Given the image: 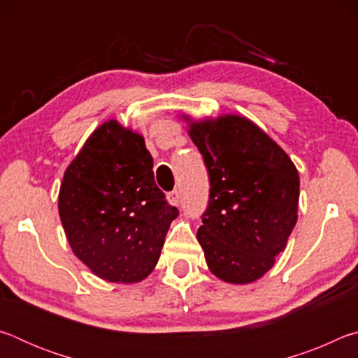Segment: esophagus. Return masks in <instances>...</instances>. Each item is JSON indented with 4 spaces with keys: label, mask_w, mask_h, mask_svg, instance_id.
Wrapping results in <instances>:
<instances>
[{
    "label": "esophagus",
    "mask_w": 358,
    "mask_h": 358,
    "mask_svg": "<svg viewBox=\"0 0 358 358\" xmlns=\"http://www.w3.org/2000/svg\"><path fill=\"white\" fill-rule=\"evenodd\" d=\"M167 201L171 202L172 205H175V207H178L180 202H181V197H180V191L173 189L167 194Z\"/></svg>",
    "instance_id": "esophagus-1"
}]
</instances>
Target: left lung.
<instances>
[{
    "instance_id": "obj_1",
    "label": "left lung",
    "mask_w": 358,
    "mask_h": 358,
    "mask_svg": "<svg viewBox=\"0 0 358 358\" xmlns=\"http://www.w3.org/2000/svg\"><path fill=\"white\" fill-rule=\"evenodd\" d=\"M189 137L208 172V205L197 240L211 273L256 281L284 251L296 222L299 172L252 121L227 115L191 123Z\"/></svg>"
}]
</instances>
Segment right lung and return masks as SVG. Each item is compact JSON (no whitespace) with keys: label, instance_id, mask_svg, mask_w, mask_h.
<instances>
[{"label":"right lung","instance_id":"obj_1","mask_svg":"<svg viewBox=\"0 0 358 358\" xmlns=\"http://www.w3.org/2000/svg\"><path fill=\"white\" fill-rule=\"evenodd\" d=\"M58 210L76 256L110 282L147 278L180 213L156 185L143 137L115 120L101 124L66 169Z\"/></svg>","mask_w":358,"mask_h":358}]
</instances>
